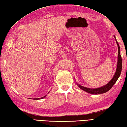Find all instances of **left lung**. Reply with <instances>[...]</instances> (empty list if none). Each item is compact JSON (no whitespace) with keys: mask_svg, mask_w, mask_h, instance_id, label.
<instances>
[{"mask_svg":"<svg viewBox=\"0 0 127 127\" xmlns=\"http://www.w3.org/2000/svg\"><path fill=\"white\" fill-rule=\"evenodd\" d=\"M114 37H115V38L116 39L115 36ZM116 43L117 44L118 48L117 67L116 71L112 79V80L109 82L107 84H106V85L103 86L102 87H101V88H97V89H90L88 88H85V87H84L80 85H78V86L81 89V90L85 91L88 93L97 95V94H103V93H106V92H107L108 91L110 90L112 88V86L114 85V84L116 83L117 80H118V78L120 77L121 75V71H122V57L121 56L120 47V46H119L118 42L117 41H116Z\"/></svg>","mask_w":127,"mask_h":127,"instance_id":"1","label":"left lung"}]
</instances>
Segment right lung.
<instances>
[{
	"mask_svg": "<svg viewBox=\"0 0 127 127\" xmlns=\"http://www.w3.org/2000/svg\"><path fill=\"white\" fill-rule=\"evenodd\" d=\"M46 96H43V97H41V98H38V99H42V98H44ZM34 100H38V98H34Z\"/></svg>",
	"mask_w": 127,
	"mask_h": 127,
	"instance_id": "1",
	"label": "right lung"
}]
</instances>
